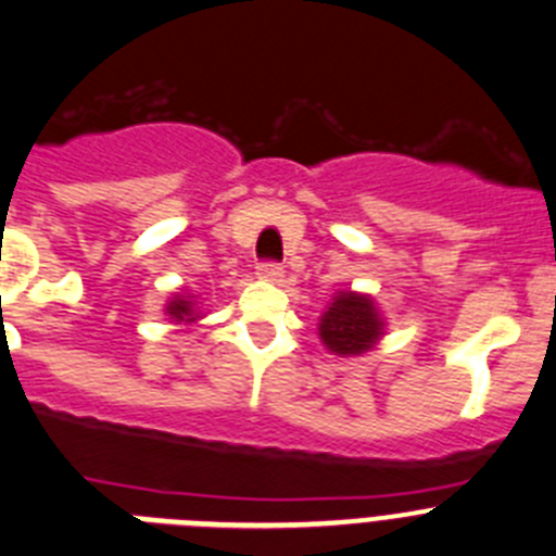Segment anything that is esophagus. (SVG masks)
<instances>
[{"mask_svg": "<svg viewBox=\"0 0 556 556\" xmlns=\"http://www.w3.org/2000/svg\"><path fill=\"white\" fill-rule=\"evenodd\" d=\"M257 277L266 279V282H282L285 271H282V266H279V263H260Z\"/></svg>", "mask_w": 556, "mask_h": 556, "instance_id": "esophagus-1", "label": "esophagus"}]
</instances>
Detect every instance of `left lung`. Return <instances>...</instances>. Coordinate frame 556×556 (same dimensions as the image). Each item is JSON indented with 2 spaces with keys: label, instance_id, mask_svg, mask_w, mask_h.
<instances>
[{
  "label": "left lung",
  "instance_id": "8db88e82",
  "mask_svg": "<svg viewBox=\"0 0 556 556\" xmlns=\"http://www.w3.org/2000/svg\"><path fill=\"white\" fill-rule=\"evenodd\" d=\"M318 334L329 352L352 357V354H365L377 346V340L384 334V321L371 296L340 290L327 313L321 315Z\"/></svg>",
  "mask_w": 556,
  "mask_h": 556
}]
</instances>
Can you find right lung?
<instances>
[{"label": "right lung", "mask_w": 556, "mask_h": 556, "mask_svg": "<svg viewBox=\"0 0 556 556\" xmlns=\"http://www.w3.org/2000/svg\"><path fill=\"white\" fill-rule=\"evenodd\" d=\"M166 315H172L174 324H197L199 318H202L193 296H182V293H177V296L166 304Z\"/></svg>", "instance_id": "right-lung-1"}]
</instances>
